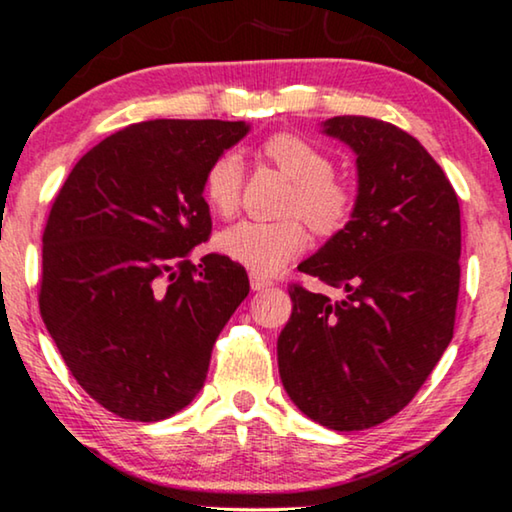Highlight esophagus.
<instances>
[{"label":"esophagus","mask_w":512,"mask_h":512,"mask_svg":"<svg viewBox=\"0 0 512 512\" xmlns=\"http://www.w3.org/2000/svg\"><path fill=\"white\" fill-rule=\"evenodd\" d=\"M249 281H251V288H254V291H265V288L274 286L270 279H265V277H261V274H256V272H251Z\"/></svg>","instance_id":"obj_1"}]
</instances>
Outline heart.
Returning a JSON list of instances; mask_svg holds the SVG:
<instances>
[{"label": "heart", "instance_id": "1", "mask_svg": "<svg viewBox=\"0 0 512 512\" xmlns=\"http://www.w3.org/2000/svg\"><path fill=\"white\" fill-rule=\"evenodd\" d=\"M268 157L288 180L293 194L288 212L302 214V219L321 235H332L351 217L353 194L346 184L335 180V166L328 154L293 133H277L263 143ZM242 157L238 152H224L212 161L203 177V198L219 217H231L238 210L242 189ZM309 235L300 219L240 221L217 235V249L231 261L256 274H274L307 247Z\"/></svg>", "mask_w": 512, "mask_h": 512}]
</instances>
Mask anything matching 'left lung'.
Returning <instances> with one entry per match:
<instances>
[{"mask_svg": "<svg viewBox=\"0 0 512 512\" xmlns=\"http://www.w3.org/2000/svg\"><path fill=\"white\" fill-rule=\"evenodd\" d=\"M321 131L353 150L358 194L346 226L298 270L346 295L288 288L277 362L307 418L355 432L402 411L453 339L462 228L453 184L409 133L358 115Z\"/></svg>", "mask_w": 512, "mask_h": 512, "instance_id": "left-lung-1", "label": "left lung"}]
</instances>
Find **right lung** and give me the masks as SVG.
I'll return each mask as SVG.
<instances>
[{"instance_id": "obj_1", "label": "right lung", "mask_w": 512, "mask_h": 512, "mask_svg": "<svg viewBox=\"0 0 512 512\" xmlns=\"http://www.w3.org/2000/svg\"><path fill=\"white\" fill-rule=\"evenodd\" d=\"M247 122L152 120L78 161L43 233L41 318L83 390L120 418L157 422L201 392L212 346L249 293L240 263L207 254V166Z\"/></svg>"}]
</instances>
